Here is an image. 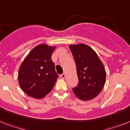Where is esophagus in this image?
<instances>
[{
  "mask_svg": "<svg viewBox=\"0 0 130 130\" xmlns=\"http://www.w3.org/2000/svg\"><path fill=\"white\" fill-rule=\"evenodd\" d=\"M65 76H66V75H65V73H63V74H61V77L62 78V79H64V78H65Z\"/></svg>",
  "mask_w": 130,
  "mask_h": 130,
  "instance_id": "obj_1",
  "label": "esophagus"
}]
</instances>
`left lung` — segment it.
<instances>
[{
    "instance_id": "obj_1",
    "label": "left lung",
    "mask_w": 130,
    "mask_h": 130,
    "mask_svg": "<svg viewBox=\"0 0 130 130\" xmlns=\"http://www.w3.org/2000/svg\"><path fill=\"white\" fill-rule=\"evenodd\" d=\"M75 60L78 84L73 88L75 95L82 101L92 100L100 94L105 86L106 71L94 50L84 44L69 45Z\"/></svg>"
}]
</instances>
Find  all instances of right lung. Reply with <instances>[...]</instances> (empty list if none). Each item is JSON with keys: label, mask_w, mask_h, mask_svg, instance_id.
Here are the masks:
<instances>
[{"label": "right lung", "mask_w": 130, "mask_h": 130, "mask_svg": "<svg viewBox=\"0 0 130 130\" xmlns=\"http://www.w3.org/2000/svg\"><path fill=\"white\" fill-rule=\"evenodd\" d=\"M55 46L41 44L34 47L21 63L18 81L22 90L35 99H42L56 83L58 75L51 56Z\"/></svg>", "instance_id": "right-lung-1"}]
</instances>
